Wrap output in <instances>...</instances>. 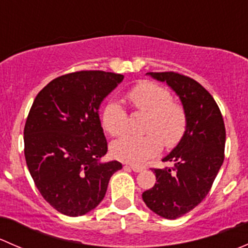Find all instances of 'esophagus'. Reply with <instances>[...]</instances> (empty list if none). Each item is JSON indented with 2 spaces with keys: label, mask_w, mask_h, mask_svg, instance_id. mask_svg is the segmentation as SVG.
<instances>
[{
  "label": "esophagus",
  "mask_w": 248,
  "mask_h": 248,
  "mask_svg": "<svg viewBox=\"0 0 248 248\" xmlns=\"http://www.w3.org/2000/svg\"><path fill=\"white\" fill-rule=\"evenodd\" d=\"M131 169H132V170H133V171H136V172H140V171L144 170L145 167H142V166H134V164H132Z\"/></svg>",
  "instance_id": "esophagus-1"
}]
</instances>
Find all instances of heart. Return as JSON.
Segmentation results:
<instances>
[{"mask_svg": "<svg viewBox=\"0 0 248 248\" xmlns=\"http://www.w3.org/2000/svg\"><path fill=\"white\" fill-rule=\"evenodd\" d=\"M137 110L147 112L142 137L126 136L111 144V154L117 159L140 164L159 154L162 142L174 147L186 131V112L180 104L170 101L167 89L151 81H142L127 94ZM102 124L110 136H121L127 129V112L116 101H109L102 111Z\"/></svg>", "mask_w": 248, "mask_h": 248, "instance_id": "obj_1", "label": "heart"}]
</instances>
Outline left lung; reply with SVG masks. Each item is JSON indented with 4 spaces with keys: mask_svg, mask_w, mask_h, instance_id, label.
I'll use <instances>...</instances> for the list:
<instances>
[{
    "mask_svg": "<svg viewBox=\"0 0 248 248\" xmlns=\"http://www.w3.org/2000/svg\"><path fill=\"white\" fill-rule=\"evenodd\" d=\"M167 82L186 112V131L162 161L171 168L154 169L156 184L142 193L151 211L163 218L184 216L206 197L224 159L226 128L211 94L196 80L174 72L146 73Z\"/></svg>",
    "mask_w": 248,
    "mask_h": 248,
    "instance_id": "left-lung-1",
    "label": "left lung"
}]
</instances>
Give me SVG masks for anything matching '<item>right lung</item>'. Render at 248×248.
I'll return each instance as SVG.
<instances>
[{
    "mask_svg": "<svg viewBox=\"0 0 248 248\" xmlns=\"http://www.w3.org/2000/svg\"><path fill=\"white\" fill-rule=\"evenodd\" d=\"M122 74L81 71L54 79L37 94L24 129L27 168L42 197L66 216L87 214L103 201L122 168L108 151L99 107Z\"/></svg>",
    "mask_w": 248,
    "mask_h": 248,
    "instance_id": "obj_1",
    "label": "right lung"
}]
</instances>
